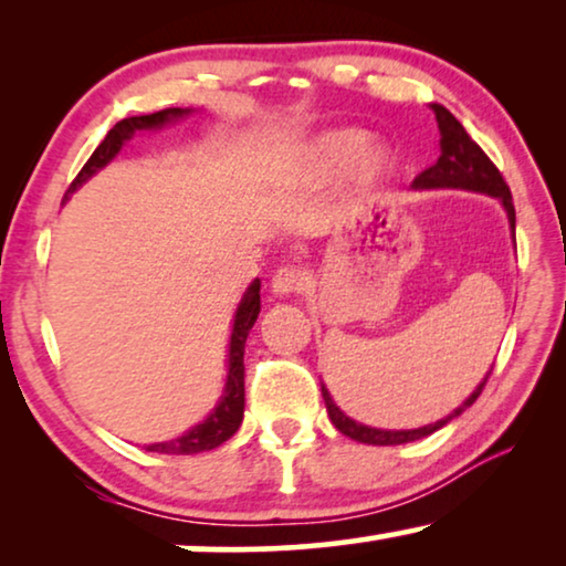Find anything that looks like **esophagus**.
<instances>
[{
	"instance_id": "esophagus-1",
	"label": "esophagus",
	"mask_w": 566,
	"mask_h": 566,
	"mask_svg": "<svg viewBox=\"0 0 566 566\" xmlns=\"http://www.w3.org/2000/svg\"><path fill=\"white\" fill-rule=\"evenodd\" d=\"M308 275L301 268H281L270 281V291L275 296H293V293H301L306 289Z\"/></svg>"
}]
</instances>
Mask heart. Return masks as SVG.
<instances>
[{
	"label": "heart",
	"instance_id": "1",
	"mask_svg": "<svg viewBox=\"0 0 566 566\" xmlns=\"http://www.w3.org/2000/svg\"><path fill=\"white\" fill-rule=\"evenodd\" d=\"M345 169H350L355 188L370 190L391 175L394 157L386 146L370 144L366 130L332 128L306 146L296 175L301 180H332Z\"/></svg>",
	"mask_w": 566,
	"mask_h": 566
}]
</instances>
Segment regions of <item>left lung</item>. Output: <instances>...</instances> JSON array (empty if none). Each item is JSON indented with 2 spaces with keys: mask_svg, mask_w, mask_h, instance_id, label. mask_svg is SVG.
<instances>
[{
  "mask_svg": "<svg viewBox=\"0 0 566 566\" xmlns=\"http://www.w3.org/2000/svg\"><path fill=\"white\" fill-rule=\"evenodd\" d=\"M430 107H432V113H436V120L440 128V157L430 169H424L422 175L415 177L412 188L415 190H471V192H484V196H490V198H497L502 208H505L510 231H513V239H515V206H513V196H510L507 182L502 180L500 169L492 165L490 157H486L482 149H479L476 142H471L467 128H463L461 123L453 118L451 111H446V107L438 103H432ZM490 374H492V368L486 370V376L479 381L476 389L471 391L451 415L443 417V420L422 424V428H415V430H381V428H370V424L355 422L353 417H347L343 409L335 405V399L329 397L327 386L324 384H322V397H324V405H327L332 424H335L343 436L358 440V443H368V446H401V443H412V440L432 436V432L451 422L453 417H459L463 409H469L471 405H474L479 394H482Z\"/></svg>",
  "mask_w": 566,
  "mask_h": 566,
  "instance_id": "obj_1",
  "label": "left lung"
}]
</instances>
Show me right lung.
I'll return each instance as SVG.
<instances>
[{"label":"right lung","instance_id":"add662e5","mask_svg":"<svg viewBox=\"0 0 566 566\" xmlns=\"http://www.w3.org/2000/svg\"><path fill=\"white\" fill-rule=\"evenodd\" d=\"M190 113L192 107H167V111H159L151 115H134V118H123L120 123H115V126L107 130L103 144L92 151V157L87 159V165L82 167V172L76 175V180L69 185L66 198L72 196L74 190H80L92 175H97L99 169L111 165V161L120 154L123 146H126L138 130L165 128L169 123L188 118ZM258 314H260V277H254V281L247 285L244 296L239 301L234 312V324H231V337H229V355H227V363H229L227 384H223V391L219 401H216V407L208 412L203 422L192 424V428L185 430L180 438L151 443L146 446V451L169 453V455H192V453L213 451V448L227 443V440L234 436L244 417V343H247V335H250L252 324L258 322Z\"/></svg>","mask_w":566,"mask_h":566}]
</instances>
